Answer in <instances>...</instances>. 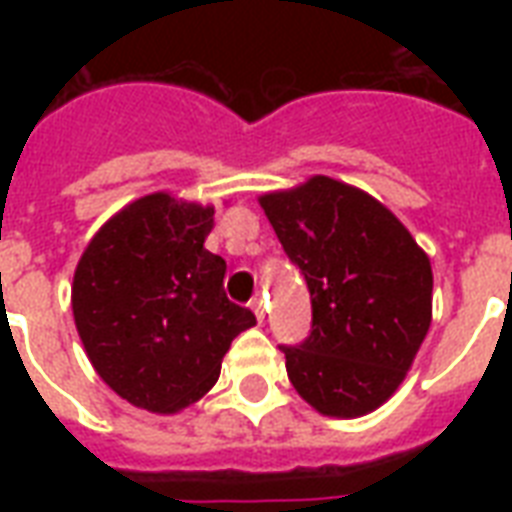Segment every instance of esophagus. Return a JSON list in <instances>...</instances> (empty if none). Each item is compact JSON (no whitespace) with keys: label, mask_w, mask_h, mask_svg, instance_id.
Returning <instances> with one entry per match:
<instances>
[{"label":"esophagus","mask_w":512,"mask_h":512,"mask_svg":"<svg viewBox=\"0 0 512 512\" xmlns=\"http://www.w3.org/2000/svg\"><path fill=\"white\" fill-rule=\"evenodd\" d=\"M252 311H255L257 321L263 324V321H265V303H263V297H255V300H252Z\"/></svg>","instance_id":"esophagus-1"}]
</instances>
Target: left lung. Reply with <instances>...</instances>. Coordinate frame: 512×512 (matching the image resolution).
I'll use <instances>...</instances> for the list:
<instances>
[{
  "instance_id": "8db88e82",
  "label": "left lung",
  "mask_w": 512,
  "mask_h": 512,
  "mask_svg": "<svg viewBox=\"0 0 512 512\" xmlns=\"http://www.w3.org/2000/svg\"><path fill=\"white\" fill-rule=\"evenodd\" d=\"M260 207L311 292V335L281 345L289 382L327 417L372 412L428 335V255L390 209L332 177L265 193Z\"/></svg>"
}]
</instances>
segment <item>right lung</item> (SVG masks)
I'll return each instance as SVG.
<instances>
[{"instance_id":"obj_1","label":"right lung","mask_w":512,"mask_h":512,"mask_svg":"<svg viewBox=\"0 0 512 512\" xmlns=\"http://www.w3.org/2000/svg\"><path fill=\"white\" fill-rule=\"evenodd\" d=\"M215 209L151 193L108 220L76 265L71 308L84 350L132 406L172 414L220 377L233 337L255 327L225 297V260L204 249Z\"/></svg>"}]
</instances>
